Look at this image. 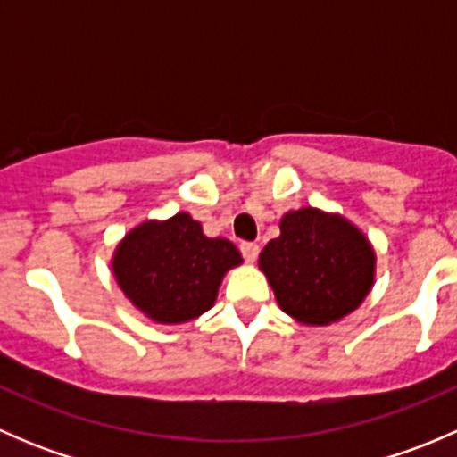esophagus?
I'll return each instance as SVG.
<instances>
[{
    "instance_id": "1",
    "label": "esophagus",
    "mask_w": 457,
    "mask_h": 457,
    "mask_svg": "<svg viewBox=\"0 0 457 457\" xmlns=\"http://www.w3.org/2000/svg\"><path fill=\"white\" fill-rule=\"evenodd\" d=\"M241 254L247 262H254L258 258V245L256 243H243L241 245Z\"/></svg>"
}]
</instances>
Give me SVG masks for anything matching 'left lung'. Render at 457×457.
Here are the masks:
<instances>
[{"label": "left lung", "instance_id": "obj_1", "mask_svg": "<svg viewBox=\"0 0 457 457\" xmlns=\"http://www.w3.org/2000/svg\"><path fill=\"white\" fill-rule=\"evenodd\" d=\"M258 267L280 310L305 325H329L356 310L373 285L376 254L343 216L316 207L289 212Z\"/></svg>", "mask_w": 457, "mask_h": 457}]
</instances>
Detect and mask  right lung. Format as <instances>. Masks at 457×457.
<instances>
[{
    "instance_id": "right-lung-1",
    "label": "right lung",
    "mask_w": 457,
    "mask_h": 457,
    "mask_svg": "<svg viewBox=\"0 0 457 457\" xmlns=\"http://www.w3.org/2000/svg\"><path fill=\"white\" fill-rule=\"evenodd\" d=\"M237 247L207 238L187 212L132 229L112 258L119 287L156 322H186L210 310L229 267L241 265Z\"/></svg>"
}]
</instances>
